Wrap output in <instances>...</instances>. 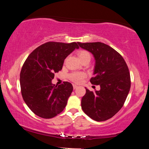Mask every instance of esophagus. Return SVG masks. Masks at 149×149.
<instances>
[{
    "label": "esophagus",
    "mask_w": 149,
    "mask_h": 149,
    "mask_svg": "<svg viewBox=\"0 0 149 149\" xmlns=\"http://www.w3.org/2000/svg\"><path fill=\"white\" fill-rule=\"evenodd\" d=\"M73 89H76L77 88H78V85H73Z\"/></svg>",
    "instance_id": "34e87169"
}]
</instances>
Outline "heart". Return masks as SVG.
Masks as SVG:
<instances>
[{"label":"heart","instance_id":"1","mask_svg":"<svg viewBox=\"0 0 149 149\" xmlns=\"http://www.w3.org/2000/svg\"><path fill=\"white\" fill-rule=\"evenodd\" d=\"M78 56L81 61H83L85 59H90L91 58L90 52L87 50H80L78 52ZM85 77V74L83 72H72L69 74V78L73 83H79Z\"/></svg>","mask_w":149,"mask_h":149}]
</instances>
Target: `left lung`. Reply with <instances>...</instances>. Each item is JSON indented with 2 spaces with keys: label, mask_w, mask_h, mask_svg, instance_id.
Here are the masks:
<instances>
[{
  "label": "left lung",
  "mask_w": 149,
  "mask_h": 149,
  "mask_svg": "<svg viewBox=\"0 0 149 149\" xmlns=\"http://www.w3.org/2000/svg\"><path fill=\"white\" fill-rule=\"evenodd\" d=\"M94 55L96 61L93 85H100L99 91H90L81 100L85 114L101 122L111 118L123 107L131 86L129 69L120 54L103 42H78Z\"/></svg>",
  "instance_id": "obj_1"
}]
</instances>
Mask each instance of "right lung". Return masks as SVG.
Masks as SVG:
<instances>
[{
  "mask_svg": "<svg viewBox=\"0 0 149 149\" xmlns=\"http://www.w3.org/2000/svg\"><path fill=\"white\" fill-rule=\"evenodd\" d=\"M79 46L76 42H47L32 52L22 66L20 86L24 101L42 118L55 117L66 107L73 85L65 81L53 85L54 74L62 69L66 57Z\"/></svg>",
  "mask_w": 149,
  "mask_h": 149,
  "instance_id": "right-lung-1",
  "label": "right lung"
}]
</instances>
